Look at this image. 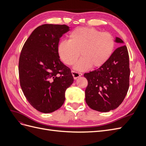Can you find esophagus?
Listing matches in <instances>:
<instances>
[{
    "mask_svg": "<svg viewBox=\"0 0 146 146\" xmlns=\"http://www.w3.org/2000/svg\"><path fill=\"white\" fill-rule=\"evenodd\" d=\"M72 76L74 77V79H77V78H78L79 77H81L83 74L80 73V72H77L76 71H74V70H72Z\"/></svg>",
    "mask_w": 146,
    "mask_h": 146,
    "instance_id": "esophagus-1",
    "label": "esophagus"
}]
</instances>
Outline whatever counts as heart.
I'll return each instance as SVG.
<instances>
[{
    "label": "heart",
    "instance_id": "heart-1",
    "mask_svg": "<svg viewBox=\"0 0 146 146\" xmlns=\"http://www.w3.org/2000/svg\"><path fill=\"white\" fill-rule=\"evenodd\" d=\"M68 41H61L58 54L63 62L69 66L82 58L74 66L77 70H86L93 66L100 68L111 58L115 47L112 35L94 28L79 27L69 35Z\"/></svg>",
    "mask_w": 146,
    "mask_h": 146
}]
</instances>
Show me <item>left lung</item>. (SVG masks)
<instances>
[{
    "instance_id": "left-lung-1",
    "label": "left lung",
    "mask_w": 146,
    "mask_h": 146,
    "mask_svg": "<svg viewBox=\"0 0 146 146\" xmlns=\"http://www.w3.org/2000/svg\"><path fill=\"white\" fill-rule=\"evenodd\" d=\"M115 42L123 43L118 37ZM130 72L129 52L125 46H122L114 51L104 65L84 74L88 80L85 90L88 105L100 112H108L117 108L129 90Z\"/></svg>"
}]
</instances>
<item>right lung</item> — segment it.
Listing matches in <instances>:
<instances>
[{
    "label": "right lung",
    "mask_w": 146,
    "mask_h": 146,
    "mask_svg": "<svg viewBox=\"0 0 146 146\" xmlns=\"http://www.w3.org/2000/svg\"><path fill=\"white\" fill-rule=\"evenodd\" d=\"M69 30L66 25L43 24L35 29L22 48L19 60L20 85L32 107L52 113L64 102L66 89L74 78L60 60L58 43Z\"/></svg>",
    "instance_id": "add662e5"
}]
</instances>
